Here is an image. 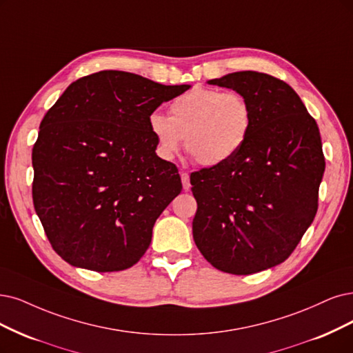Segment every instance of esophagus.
Listing matches in <instances>:
<instances>
[{
	"mask_svg": "<svg viewBox=\"0 0 353 353\" xmlns=\"http://www.w3.org/2000/svg\"><path fill=\"white\" fill-rule=\"evenodd\" d=\"M180 177H181V183H183V189L185 190H189L190 189V179H189V174L186 172H181L180 173Z\"/></svg>",
	"mask_w": 353,
	"mask_h": 353,
	"instance_id": "esophagus-1",
	"label": "esophagus"
}]
</instances>
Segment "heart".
<instances>
[{
    "mask_svg": "<svg viewBox=\"0 0 353 353\" xmlns=\"http://www.w3.org/2000/svg\"><path fill=\"white\" fill-rule=\"evenodd\" d=\"M250 104L241 94L193 87L170 104V116L152 112L148 129L157 152L172 160L185 137L186 150L203 165H218L236 155L252 129Z\"/></svg>",
    "mask_w": 353,
    "mask_h": 353,
    "instance_id": "b5f03b06",
    "label": "heart"
}]
</instances>
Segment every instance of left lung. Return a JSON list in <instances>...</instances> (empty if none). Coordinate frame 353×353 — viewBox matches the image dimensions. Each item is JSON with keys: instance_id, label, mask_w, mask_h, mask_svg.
Masks as SVG:
<instances>
[{"instance_id": "obj_1", "label": "left lung", "mask_w": 353, "mask_h": 353, "mask_svg": "<svg viewBox=\"0 0 353 353\" xmlns=\"http://www.w3.org/2000/svg\"><path fill=\"white\" fill-rule=\"evenodd\" d=\"M208 84L237 91L253 122L232 159L190 174L193 240L218 270L252 275L285 262L316 216L325 167L320 130L275 77L240 71Z\"/></svg>"}]
</instances>
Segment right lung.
I'll use <instances>...</instances> for the list:
<instances>
[{"mask_svg": "<svg viewBox=\"0 0 353 353\" xmlns=\"http://www.w3.org/2000/svg\"><path fill=\"white\" fill-rule=\"evenodd\" d=\"M189 88L100 71L48 110L32 151V194L65 262L117 272L147 252L157 218L181 192L177 167L155 154L148 116Z\"/></svg>", "mask_w": 353, "mask_h": 353, "instance_id": "obj_1", "label": "right lung"}]
</instances>
